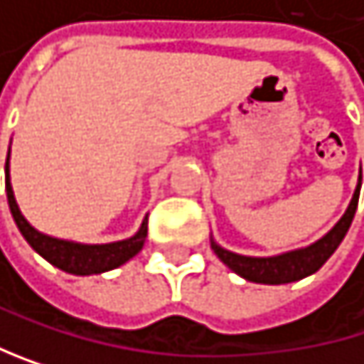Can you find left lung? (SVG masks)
<instances>
[{
	"label": "left lung",
	"mask_w": 364,
	"mask_h": 364,
	"mask_svg": "<svg viewBox=\"0 0 364 364\" xmlns=\"http://www.w3.org/2000/svg\"><path fill=\"white\" fill-rule=\"evenodd\" d=\"M358 195H360V184L352 197V202L345 210V215L341 217V221L323 236L317 243L308 245L304 250H295V252H287L280 256H271V258H252V256H241L228 252L223 247H219L213 241V250L219 256V260L223 264H228L234 274H239L241 278L250 280V282H258V284H287V282H295L301 280L306 276L315 274V271L321 269V264L334 254V250L341 245V241L348 234L352 219L356 215V206H358Z\"/></svg>",
	"instance_id": "1"
}]
</instances>
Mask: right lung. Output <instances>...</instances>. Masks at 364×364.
<instances>
[{"instance_id":"obj_1","label":"right lung","mask_w":364,"mask_h":364,"mask_svg":"<svg viewBox=\"0 0 364 364\" xmlns=\"http://www.w3.org/2000/svg\"><path fill=\"white\" fill-rule=\"evenodd\" d=\"M8 156H10V151H8ZM6 195H8V206H10L12 219H14L16 228L21 230L23 239L47 262L67 271V274H73V276L104 274V271H110L114 267H121L123 262H128L145 245L147 219L141 223V230L132 236V239L117 241V243H106V245H82V243L60 241V239H51V236H47V234H41L38 230H34L26 221L19 206H16V199H14L12 186H10V176H8V160H6Z\"/></svg>"}]
</instances>
